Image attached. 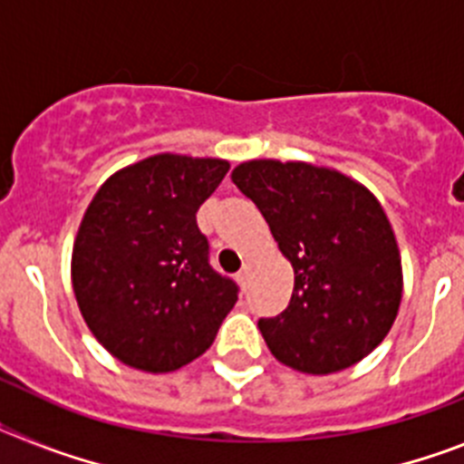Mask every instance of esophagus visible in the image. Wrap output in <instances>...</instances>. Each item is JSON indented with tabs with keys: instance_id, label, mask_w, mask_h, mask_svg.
<instances>
[{
	"instance_id": "esophagus-1",
	"label": "esophagus",
	"mask_w": 464,
	"mask_h": 464,
	"mask_svg": "<svg viewBox=\"0 0 464 464\" xmlns=\"http://www.w3.org/2000/svg\"><path fill=\"white\" fill-rule=\"evenodd\" d=\"M251 272H253L251 262H244V267H241V272L237 274V281H239L241 285H246V283H248V278H251Z\"/></svg>"
}]
</instances>
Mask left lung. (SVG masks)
Listing matches in <instances>:
<instances>
[{
  "mask_svg": "<svg viewBox=\"0 0 464 464\" xmlns=\"http://www.w3.org/2000/svg\"><path fill=\"white\" fill-rule=\"evenodd\" d=\"M232 183L260 208L295 272L288 309L257 321L274 358L304 374L367 358L401 302L400 248L379 199L309 162L248 160Z\"/></svg>",
  "mask_w": 464,
  "mask_h": 464,
  "instance_id": "left-lung-1",
  "label": "left lung"
}]
</instances>
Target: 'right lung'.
Wrapping results in <instances>:
<instances>
[{"label": "right lung", "instance_id": "1", "mask_svg": "<svg viewBox=\"0 0 464 464\" xmlns=\"http://www.w3.org/2000/svg\"><path fill=\"white\" fill-rule=\"evenodd\" d=\"M227 169L218 158L150 155L109 176L85 208L73 295L94 339L122 364L181 370L235 306L239 288L211 269L195 218Z\"/></svg>", "mask_w": 464, "mask_h": 464}]
</instances>
